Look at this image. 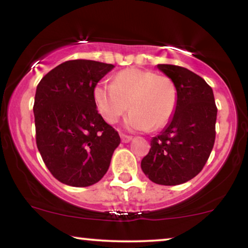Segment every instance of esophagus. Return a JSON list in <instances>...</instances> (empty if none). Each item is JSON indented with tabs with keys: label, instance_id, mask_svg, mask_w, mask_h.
<instances>
[{
	"label": "esophagus",
	"instance_id": "34e87169",
	"mask_svg": "<svg viewBox=\"0 0 248 248\" xmlns=\"http://www.w3.org/2000/svg\"><path fill=\"white\" fill-rule=\"evenodd\" d=\"M121 139L123 143H128V142L132 140V137H128V135H125V134H121Z\"/></svg>",
	"mask_w": 248,
	"mask_h": 248
}]
</instances>
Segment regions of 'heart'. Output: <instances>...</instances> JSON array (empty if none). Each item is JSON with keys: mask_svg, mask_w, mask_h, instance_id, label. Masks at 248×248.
I'll list each match as a JSON object with an SVG mask.
<instances>
[{"mask_svg": "<svg viewBox=\"0 0 248 248\" xmlns=\"http://www.w3.org/2000/svg\"><path fill=\"white\" fill-rule=\"evenodd\" d=\"M93 100L107 123H116L130 106L132 111L125 118V127L132 131H158L174 116L177 91L169 77L130 67L118 72L114 83H97Z\"/></svg>", "mask_w": 248, "mask_h": 248, "instance_id": "1", "label": "heart"}]
</instances>
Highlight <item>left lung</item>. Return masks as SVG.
<instances>
[{"label":"left lung","instance_id":"8db88e82","mask_svg":"<svg viewBox=\"0 0 248 248\" xmlns=\"http://www.w3.org/2000/svg\"><path fill=\"white\" fill-rule=\"evenodd\" d=\"M177 91L174 116L160 134L151 139V149L141 168L151 182L179 185L194 178L211 154L216 139L217 106L212 88L185 67L158 64Z\"/></svg>","mask_w":248,"mask_h":248}]
</instances>
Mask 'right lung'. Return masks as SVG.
Listing matches in <instances>:
<instances>
[{
  "label": "right lung",
  "mask_w": 248,
  "mask_h": 248,
  "mask_svg": "<svg viewBox=\"0 0 248 248\" xmlns=\"http://www.w3.org/2000/svg\"><path fill=\"white\" fill-rule=\"evenodd\" d=\"M90 60L64 62L49 71L36 89L37 148L57 181L87 187L109 168L121 138L96 109L93 88L114 69Z\"/></svg>",
  "instance_id": "right-lung-1"
}]
</instances>
